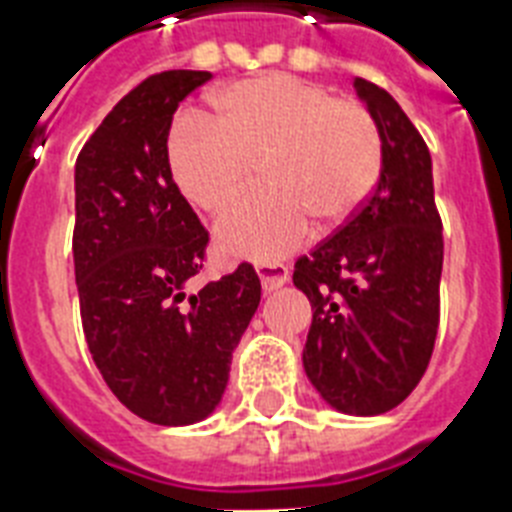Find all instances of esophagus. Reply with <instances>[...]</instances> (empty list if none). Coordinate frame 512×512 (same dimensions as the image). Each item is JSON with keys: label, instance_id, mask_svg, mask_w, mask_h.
Masks as SVG:
<instances>
[{"label": "esophagus", "instance_id": "1", "mask_svg": "<svg viewBox=\"0 0 512 512\" xmlns=\"http://www.w3.org/2000/svg\"><path fill=\"white\" fill-rule=\"evenodd\" d=\"M257 276H260V284H263V292H276L289 281V268L281 263H263L257 265Z\"/></svg>", "mask_w": 512, "mask_h": 512}]
</instances>
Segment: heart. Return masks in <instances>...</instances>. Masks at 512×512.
Here are the masks:
<instances>
[{"label":"heart","instance_id":"1","mask_svg":"<svg viewBox=\"0 0 512 512\" xmlns=\"http://www.w3.org/2000/svg\"><path fill=\"white\" fill-rule=\"evenodd\" d=\"M215 118L189 112L168 141L173 181L191 205L223 213L252 184L255 165L265 189L244 199L215 228L223 255L270 263L323 228L347 223L381 178V134L355 99L286 73L231 83L213 99Z\"/></svg>","mask_w":512,"mask_h":512}]
</instances>
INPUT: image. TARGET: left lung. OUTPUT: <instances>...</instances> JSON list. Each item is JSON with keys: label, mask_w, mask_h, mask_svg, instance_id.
Wrapping results in <instances>:
<instances>
[{"label": "left lung", "mask_w": 512, "mask_h": 512, "mask_svg": "<svg viewBox=\"0 0 512 512\" xmlns=\"http://www.w3.org/2000/svg\"><path fill=\"white\" fill-rule=\"evenodd\" d=\"M381 134V178L334 236L299 257L294 286L313 323L302 365L323 402L381 415L413 392L434 352L442 281V220L431 155L389 91L355 78Z\"/></svg>", "instance_id": "left-lung-1"}]
</instances>
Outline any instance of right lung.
Masks as SVG:
<instances>
[{
	"instance_id": "right-lung-1",
	"label": "right lung",
	"mask_w": 512,
	"mask_h": 512,
	"mask_svg": "<svg viewBox=\"0 0 512 512\" xmlns=\"http://www.w3.org/2000/svg\"><path fill=\"white\" fill-rule=\"evenodd\" d=\"M207 70H165L128 91L76 160L73 260L81 321L99 373L157 426L205 421L223 400L231 357L260 305L242 263L199 292L207 231L178 191L168 134L178 102Z\"/></svg>"
}]
</instances>
